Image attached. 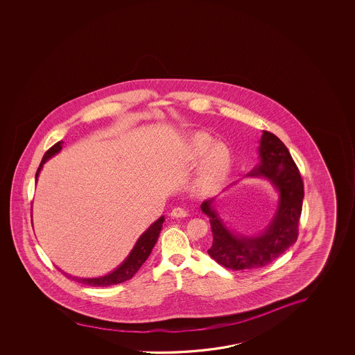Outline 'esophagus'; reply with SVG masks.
Segmentation results:
<instances>
[{
  "label": "esophagus",
  "mask_w": 355,
  "mask_h": 355,
  "mask_svg": "<svg viewBox=\"0 0 355 355\" xmlns=\"http://www.w3.org/2000/svg\"><path fill=\"white\" fill-rule=\"evenodd\" d=\"M169 215L172 218H186L188 213H187L186 210L182 209V208H175V209H172Z\"/></svg>",
  "instance_id": "obj_1"
}]
</instances>
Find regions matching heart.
Returning a JSON list of instances; mask_svg holds the SVG:
<instances>
[{"mask_svg": "<svg viewBox=\"0 0 355 355\" xmlns=\"http://www.w3.org/2000/svg\"><path fill=\"white\" fill-rule=\"evenodd\" d=\"M184 156L188 162L197 163L198 186L214 188L227 177L232 168V151L225 144L214 142L207 132H194L187 139Z\"/></svg>", "mask_w": 355, "mask_h": 355, "instance_id": "b5f03b06", "label": "heart"}]
</instances>
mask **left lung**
<instances>
[{
	"mask_svg": "<svg viewBox=\"0 0 355 355\" xmlns=\"http://www.w3.org/2000/svg\"><path fill=\"white\" fill-rule=\"evenodd\" d=\"M257 152L260 162L246 177L268 180L279 194L275 214L261 233L243 235L230 230L215 209V198L200 205L204 214L209 216L213 233L208 254L221 266L235 271L266 266L282 255L296 243L302 213V178L284 142L262 131Z\"/></svg>",
	"mask_w": 355,
	"mask_h": 355,
	"instance_id": "8db88e82",
	"label": "left lung"
}]
</instances>
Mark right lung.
Here are the masks:
<instances>
[{"label":"right lung","mask_w":355,"mask_h":355,"mask_svg":"<svg viewBox=\"0 0 355 355\" xmlns=\"http://www.w3.org/2000/svg\"><path fill=\"white\" fill-rule=\"evenodd\" d=\"M62 148H63V142L59 141L46 152V155L42 158L40 167L37 169L35 180H38V175L41 173L43 164L47 162L48 159L58 155L59 152L62 151ZM163 221H164V215L159 216L155 223H152L151 225L147 227V230L141 234L140 238L137 239L136 244L134 245L132 250L130 251L128 257L114 271H111L107 275L99 276V277H78V276H73L64 271H62V272L64 273L69 279L76 281L83 285L94 286V287H106V286L117 285V284L128 281L139 271V268L144 265V262L151 254L153 246L157 243L158 235L162 230Z\"/></svg>","instance_id":"1"}]
</instances>
